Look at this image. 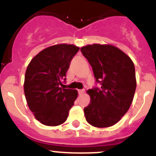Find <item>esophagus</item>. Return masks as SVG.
<instances>
[{
	"instance_id": "34e87169",
	"label": "esophagus",
	"mask_w": 156,
	"mask_h": 156,
	"mask_svg": "<svg viewBox=\"0 0 156 156\" xmlns=\"http://www.w3.org/2000/svg\"><path fill=\"white\" fill-rule=\"evenodd\" d=\"M84 92H85V90H78V93H79L80 95H82Z\"/></svg>"
}]
</instances>
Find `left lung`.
<instances>
[{"instance_id":"left-lung-1","label":"left lung","mask_w":156,"mask_h":156,"mask_svg":"<svg viewBox=\"0 0 156 156\" xmlns=\"http://www.w3.org/2000/svg\"><path fill=\"white\" fill-rule=\"evenodd\" d=\"M100 87L87 90L90 103L84 108L86 120L95 127L119 122L131 105L136 90L135 68L130 58L111 44H89L80 48Z\"/></svg>"}]
</instances>
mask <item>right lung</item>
<instances>
[{
	"label": "right lung",
	"mask_w": 156,
	"mask_h": 156,
	"mask_svg": "<svg viewBox=\"0 0 156 156\" xmlns=\"http://www.w3.org/2000/svg\"><path fill=\"white\" fill-rule=\"evenodd\" d=\"M80 48L73 44L48 47L32 59L26 71L24 93L30 111L46 126H58L67 119L78 96L66 89L63 81L70 62Z\"/></svg>",
	"instance_id": "add662e5"
}]
</instances>
